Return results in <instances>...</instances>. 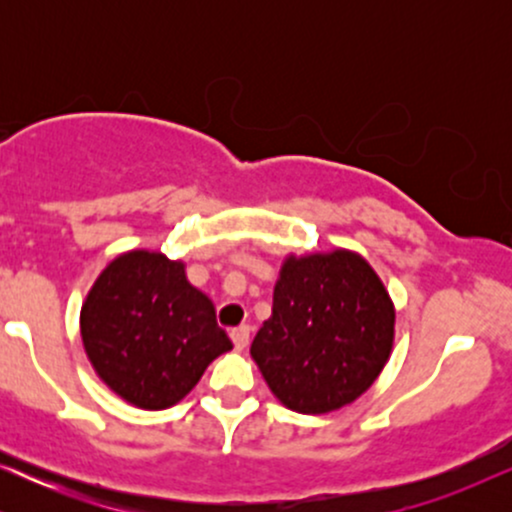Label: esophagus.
Masks as SVG:
<instances>
[{"instance_id":"1","label":"esophagus","mask_w":512,"mask_h":512,"mask_svg":"<svg viewBox=\"0 0 512 512\" xmlns=\"http://www.w3.org/2000/svg\"><path fill=\"white\" fill-rule=\"evenodd\" d=\"M231 339L233 344H236V349H245V346L250 344V327H236V330L231 332Z\"/></svg>"}]
</instances>
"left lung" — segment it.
Masks as SVG:
<instances>
[{
  "label": "left lung",
  "mask_w": 512,
  "mask_h": 512,
  "mask_svg": "<svg viewBox=\"0 0 512 512\" xmlns=\"http://www.w3.org/2000/svg\"><path fill=\"white\" fill-rule=\"evenodd\" d=\"M392 337L395 308L383 281L363 257L337 250L284 262L272 317L250 354L286 407L327 414L373 385Z\"/></svg>",
  "instance_id": "obj_1"
}]
</instances>
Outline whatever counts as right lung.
<instances>
[{
	"label": "right lung",
	"instance_id": "add662e5",
	"mask_svg": "<svg viewBox=\"0 0 512 512\" xmlns=\"http://www.w3.org/2000/svg\"><path fill=\"white\" fill-rule=\"evenodd\" d=\"M81 339L110 390L142 409L180 402L231 339L182 262L127 252L98 276L81 308Z\"/></svg>",
	"mask_w": 512,
	"mask_h": 512
}]
</instances>
